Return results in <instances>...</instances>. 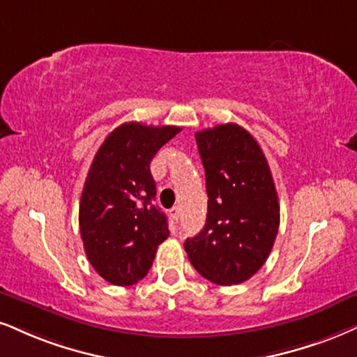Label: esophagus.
<instances>
[{"label": "esophagus", "instance_id": "34e87169", "mask_svg": "<svg viewBox=\"0 0 357 357\" xmlns=\"http://www.w3.org/2000/svg\"><path fill=\"white\" fill-rule=\"evenodd\" d=\"M170 215H172V218L175 220V222H178V218H180V208H178V206H174V208L170 210Z\"/></svg>", "mask_w": 357, "mask_h": 357}]
</instances>
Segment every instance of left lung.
Instances as JSON below:
<instances>
[{"label": "left lung", "instance_id": "left-lung-1", "mask_svg": "<svg viewBox=\"0 0 357 357\" xmlns=\"http://www.w3.org/2000/svg\"><path fill=\"white\" fill-rule=\"evenodd\" d=\"M195 139L208 210L204 230L183 246L193 268L212 283H243L265 265L278 235L271 170L257 140L238 124L200 130Z\"/></svg>", "mask_w": 357, "mask_h": 357}]
</instances>
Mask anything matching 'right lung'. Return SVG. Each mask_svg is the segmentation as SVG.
I'll return each mask as SVG.
<instances>
[{
    "label": "right lung",
    "instance_id": "1",
    "mask_svg": "<svg viewBox=\"0 0 357 357\" xmlns=\"http://www.w3.org/2000/svg\"><path fill=\"white\" fill-rule=\"evenodd\" d=\"M180 130L126 122L105 137L92 160L79 204V228L87 259L111 284L142 280L169 236L165 213L153 205L151 162Z\"/></svg>",
    "mask_w": 357,
    "mask_h": 357
}]
</instances>
